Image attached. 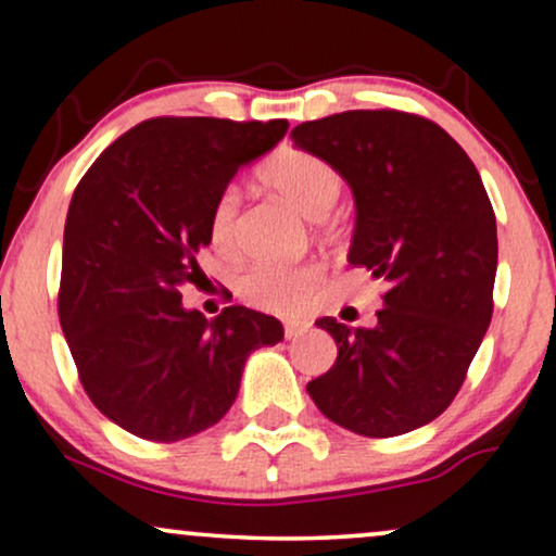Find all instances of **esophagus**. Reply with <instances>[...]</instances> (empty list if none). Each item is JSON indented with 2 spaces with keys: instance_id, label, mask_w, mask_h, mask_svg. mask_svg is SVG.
I'll return each mask as SVG.
<instances>
[{
  "instance_id": "34e87169",
  "label": "esophagus",
  "mask_w": 556,
  "mask_h": 556,
  "mask_svg": "<svg viewBox=\"0 0 556 556\" xmlns=\"http://www.w3.org/2000/svg\"><path fill=\"white\" fill-rule=\"evenodd\" d=\"M283 331H286V339H295V337H301V333L308 331V324L306 321H286Z\"/></svg>"
}]
</instances>
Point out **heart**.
Returning a JSON list of instances; mask_svg holds the SVG:
<instances>
[{
    "label": "heart",
    "mask_w": 556,
    "mask_h": 556,
    "mask_svg": "<svg viewBox=\"0 0 556 556\" xmlns=\"http://www.w3.org/2000/svg\"><path fill=\"white\" fill-rule=\"evenodd\" d=\"M257 179L265 189L291 204L306 219H324L341 194V177L333 166L306 149H280L261 166ZM210 242L217 253L235 255L240 248V197L225 189L210 210ZM324 270L316 263L257 265L240 278L242 299L273 314L306 308L321 286Z\"/></svg>",
    "instance_id": "1"
}]
</instances>
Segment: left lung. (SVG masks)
Returning <instances> with one entry per match:
<instances>
[{
	"label": "left lung",
	"mask_w": 556,
	"mask_h": 556,
	"mask_svg": "<svg viewBox=\"0 0 556 556\" xmlns=\"http://www.w3.org/2000/svg\"><path fill=\"white\" fill-rule=\"evenodd\" d=\"M356 202L349 263L390 283L371 329L318 326L339 356L306 390L331 422L394 438L443 415L493 314L498 240L481 174L451 134L405 111H344L295 126Z\"/></svg>",
	"instance_id": "8db88e82"
}]
</instances>
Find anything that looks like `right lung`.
<instances>
[{"label":"right lung","instance_id":"obj_1","mask_svg":"<svg viewBox=\"0 0 556 556\" xmlns=\"http://www.w3.org/2000/svg\"><path fill=\"white\" fill-rule=\"evenodd\" d=\"M288 121L149 118L111 143L75 187L58 314L83 390L136 438L177 443L232 407L242 367L283 339L273 316L181 306L200 286L210 210Z\"/></svg>","mask_w":556,"mask_h":556}]
</instances>
